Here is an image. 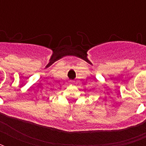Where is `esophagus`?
I'll list each match as a JSON object with an SVG mask.
<instances>
[{
	"instance_id": "1",
	"label": "esophagus",
	"mask_w": 146,
	"mask_h": 146,
	"mask_svg": "<svg viewBox=\"0 0 146 146\" xmlns=\"http://www.w3.org/2000/svg\"><path fill=\"white\" fill-rule=\"evenodd\" d=\"M71 82H73V81H71Z\"/></svg>"
}]
</instances>
